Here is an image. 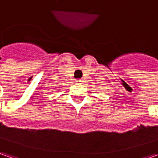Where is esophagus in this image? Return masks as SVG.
<instances>
[{
	"instance_id": "34e87169",
	"label": "esophagus",
	"mask_w": 158,
	"mask_h": 158,
	"mask_svg": "<svg viewBox=\"0 0 158 158\" xmlns=\"http://www.w3.org/2000/svg\"><path fill=\"white\" fill-rule=\"evenodd\" d=\"M76 82H79V83H82V82H84V81H83V79H78V80H77Z\"/></svg>"
}]
</instances>
